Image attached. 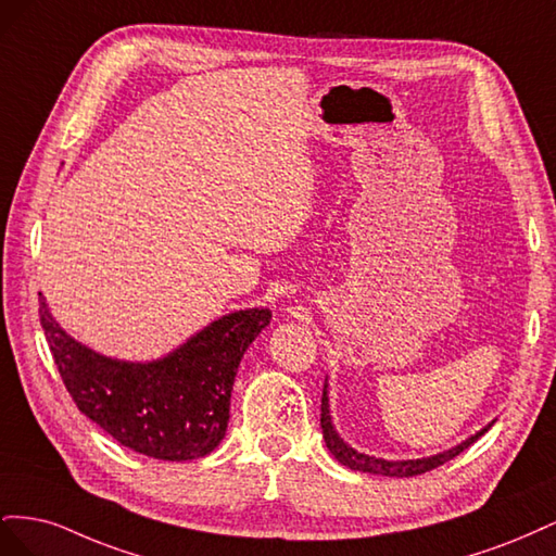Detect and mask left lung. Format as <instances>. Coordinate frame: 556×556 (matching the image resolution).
Listing matches in <instances>:
<instances>
[{"label": "left lung", "instance_id": "8db88e82", "mask_svg": "<svg viewBox=\"0 0 556 556\" xmlns=\"http://www.w3.org/2000/svg\"><path fill=\"white\" fill-rule=\"evenodd\" d=\"M327 380H325V390H323V408H319V422H323V435L325 443L329 447V452L339 459L343 466L352 468V470H362V473H374V476H387V478H413V476H422L431 468H439L445 462L457 457L459 452H464L468 445H473L482 433H486L494 425V419L484 429L476 431L470 439L462 441L459 445H454L450 450H443L439 454H431V457H422V459H382V457H374V454H364L355 447H350L339 431L333 427L331 419V408H329V390H327Z\"/></svg>", "mask_w": 556, "mask_h": 556}]
</instances>
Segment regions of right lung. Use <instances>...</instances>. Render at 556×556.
Masks as SVG:
<instances>
[{"instance_id": "1", "label": "right lung", "mask_w": 556, "mask_h": 556, "mask_svg": "<svg viewBox=\"0 0 556 556\" xmlns=\"http://www.w3.org/2000/svg\"><path fill=\"white\" fill-rule=\"evenodd\" d=\"M39 317L62 382L83 415L146 457L190 462L225 439L231 387L268 308L233 311L153 362L102 355L66 333L39 294Z\"/></svg>"}]
</instances>
